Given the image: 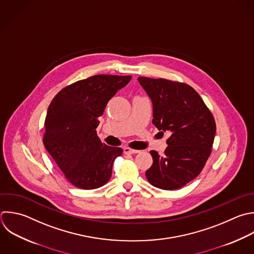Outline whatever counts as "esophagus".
Returning <instances> with one entry per match:
<instances>
[{
  "mask_svg": "<svg viewBox=\"0 0 254 254\" xmlns=\"http://www.w3.org/2000/svg\"><path fill=\"white\" fill-rule=\"evenodd\" d=\"M123 150H124V153H125V154H137V153H139L138 150L131 149V148H129V147H125Z\"/></svg>",
  "mask_w": 254,
  "mask_h": 254,
  "instance_id": "1",
  "label": "esophagus"
}]
</instances>
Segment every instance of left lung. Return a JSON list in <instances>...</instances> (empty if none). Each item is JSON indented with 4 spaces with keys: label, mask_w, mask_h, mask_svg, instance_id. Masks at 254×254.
Segmentation results:
<instances>
[{
    "label": "left lung",
    "mask_w": 254,
    "mask_h": 254,
    "mask_svg": "<svg viewBox=\"0 0 254 254\" xmlns=\"http://www.w3.org/2000/svg\"><path fill=\"white\" fill-rule=\"evenodd\" d=\"M153 102V124L168 132V147L160 156L151 151L148 182L162 190H177L199 175L215 135L212 113L189 84L165 78H138Z\"/></svg>",
    "instance_id": "1"
}]
</instances>
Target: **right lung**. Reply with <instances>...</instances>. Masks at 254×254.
I'll use <instances>...</instances> for the list:
<instances>
[{
    "instance_id": "obj_1",
    "label": "right lung",
    "mask_w": 254,
    "mask_h": 254,
    "mask_svg": "<svg viewBox=\"0 0 254 254\" xmlns=\"http://www.w3.org/2000/svg\"><path fill=\"white\" fill-rule=\"evenodd\" d=\"M130 79V75H93L65 86L52 100L44 145L74 187L93 190L111 178L122 149L102 143L96 128L108 101Z\"/></svg>"
}]
</instances>
